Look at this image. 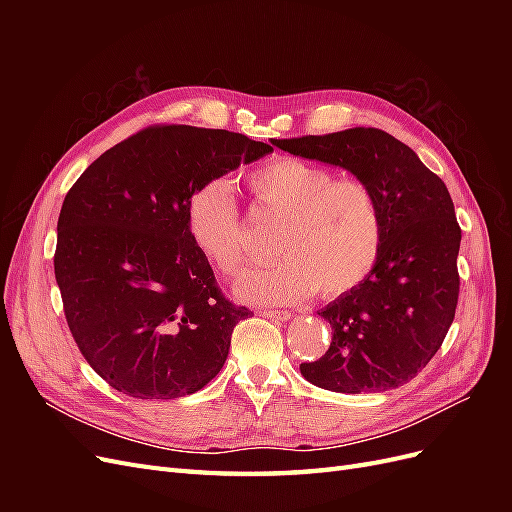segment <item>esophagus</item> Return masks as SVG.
I'll list each match as a JSON object with an SVG mask.
<instances>
[{
  "label": "esophagus",
  "mask_w": 512,
  "mask_h": 512,
  "mask_svg": "<svg viewBox=\"0 0 512 512\" xmlns=\"http://www.w3.org/2000/svg\"><path fill=\"white\" fill-rule=\"evenodd\" d=\"M260 316L271 318V320H282V322H286V320L292 318V314H290V312H284V309H282V312H277V309H262Z\"/></svg>",
  "instance_id": "obj_1"
}]
</instances>
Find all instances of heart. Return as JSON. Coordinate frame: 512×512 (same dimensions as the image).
<instances>
[{
  "instance_id": "b5f03b06",
  "label": "heart",
  "mask_w": 512,
  "mask_h": 512,
  "mask_svg": "<svg viewBox=\"0 0 512 512\" xmlns=\"http://www.w3.org/2000/svg\"><path fill=\"white\" fill-rule=\"evenodd\" d=\"M247 185L275 218L280 260L247 271L235 294L256 305H292L316 290L339 297L374 269L382 245V215L374 190L327 166L282 156L254 168ZM185 224L211 265L235 275L250 258V232L226 179L200 183L185 205Z\"/></svg>"
}]
</instances>
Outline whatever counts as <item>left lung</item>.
<instances>
[{
	"label": "left lung",
	"mask_w": 512,
	"mask_h": 512,
	"mask_svg": "<svg viewBox=\"0 0 512 512\" xmlns=\"http://www.w3.org/2000/svg\"><path fill=\"white\" fill-rule=\"evenodd\" d=\"M275 147L346 168L374 190L382 245L365 280L322 307L333 342L307 382L335 393H382L410 382L451 329L459 299L461 228L444 181L378 128L273 138Z\"/></svg>",
	"instance_id": "obj_1"
}]
</instances>
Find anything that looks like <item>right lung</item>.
Wrapping results in <instances>:
<instances>
[{"instance_id": "1", "label": "right lung", "mask_w": 512, "mask_h": 512, "mask_svg": "<svg viewBox=\"0 0 512 512\" xmlns=\"http://www.w3.org/2000/svg\"><path fill=\"white\" fill-rule=\"evenodd\" d=\"M273 151L245 134L151 126L76 179L57 222L55 280L85 361L119 393L175 399L220 374L230 303L196 250L185 205L200 183Z\"/></svg>"}]
</instances>
